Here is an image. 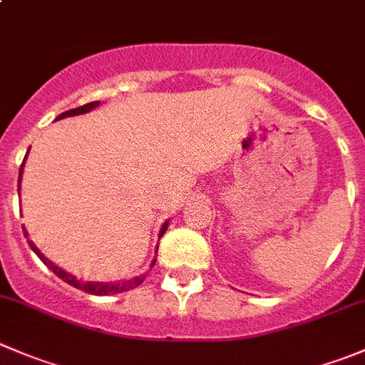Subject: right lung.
Masks as SVG:
<instances>
[{"label":"right lung","instance_id":"1","mask_svg":"<svg viewBox=\"0 0 365 365\" xmlns=\"http://www.w3.org/2000/svg\"><path fill=\"white\" fill-rule=\"evenodd\" d=\"M98 104H101V102L95 101V102H90V104L81 106V108L70 109V111L61 113L60 116L56 118V120H61V118H67V116H76V114H84V113L91 111V109L97 108ZM26 155H28V153H26ZM24 160H26V157H24ZM23 168H24V162H23V164H21V169H19V183H21V175H23ZM19 187H21V185H19ZM168 224H169V222H164V224H162L160 233H159V238L162 237V235L165 233V230H168ZM23 231H24V237L28 238V231H26L24 227H23ZM28 244H29V247L33 249V252H35L36 256H38L40 259L43 261V264H46V267L49 268V270L53 272V274H56L58 277L61 279V281H65V282H67V284L73 286V288L81 289V292H84V293H91V295H98V297H102V295H111V293L128 292V289H134L135 286L141 284L143 279H145V277H135V279H132V281H121V282H91V281H84V282H83V281H77V279L73 277V275L67 274V272L61 270L60 267H56V264H54V263H51V261L47 259V257L43 256V254L40 252L38 249H36V245L33 244L31 240H28ZM157 249H159V247H157ZM153 264H155V259L152 261V267H153Z\"/></svg>","mask_w":365,"mask_h":365}]
</instances>
